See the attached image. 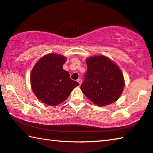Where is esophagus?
Wrapping results in <instances>:
<instances>
[{"label":"esophagus","instance_id":"esophagus-1","mask_svg":"<svg viewBox=\"0 0 153 153\" xmlns=\"http://www.w3.org/2000/svg\"><path fill=\"white\" fill-rule=\"evenodd\" d=\"M77 82H78V83H79V85H80V84H82V79H77Z\"/></svg>","mask_w":153,"mask_h":153}]
</instances>
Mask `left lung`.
I'll return each mask as SVG.
<instances>
[{
  "mask_svg": "<svg viewBox=\"0 0 153 153\" xmlns=\"http://www.w3.org/2000/svg\"><path fill=\"white\" fill-rule=\"evenodd\" d=\"M87 72L80 88L99 106L112 103L120 97L125 86L123 73L108 58L99 55L86 59Z\"/></svg>",
  "mask_w": 153,
  "mask_h": 153,
  "instance_id": "8db88e82",
  "label": "left lung"
}]
</instances>
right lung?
Masks as SVG:
<instances>
[{
  "label": "right lung",
  "instance_id": "1",
  "mask_svg": "<svg viewBox=\"0 0 153 153\" xmlns=\"http://www.w3.org/2000/svg\"><path fill=\"white\" fill-rule=\"evenodd\" d=\"M66 60L62 55L47 54L35 64L31 72L30 84L34 93L47 105L54 106L62 103L79 85L62 68Z\"/></svg>",
  "mask_w": 153,
  "mask_h": 153
}]
</instances>
